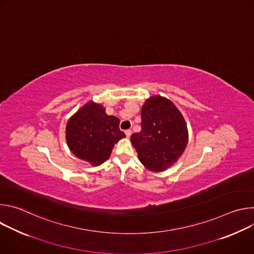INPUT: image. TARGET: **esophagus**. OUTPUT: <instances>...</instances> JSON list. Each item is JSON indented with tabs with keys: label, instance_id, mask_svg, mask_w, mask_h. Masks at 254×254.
<instances>
[{
	"label": "esophagus",
	"instance_id": "esophagus-1",
	"mask_svg": "<svg viewBox=\"0 0 254 254\" xmlns=\"http://www.w3.org/2000/svg\"><path fill=\"white\" fill-rule=\"evenodd\" d=\"M125 132H126L127 137H129V136H130V134H131V130H130V129H127Z\"/></svg>",
	"mask_w": 254,
	"mask_h": 254
}]
</instances>
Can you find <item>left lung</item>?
<instances>
[{
  "instance_id": "left-lung-1",
  "label": "left lung",
  "mask_w": 254,
  "mask_h": 254,
  "mask_svg": "<svg viewBox=\"0 0 254 254\" xmlns=\"http://www.w3.org/2000/svg\"><path fill=\"white\" fill-rule=\"evenodd\" d=\"M141 130L130 140L140 163L152 172H163L182 156L188 142L186 122L176 105L155 95L141 107Z\"/></svg>"
}]
</instances>
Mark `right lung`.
I'll return each mask as SVG.
<instances>
[{
  "label": "right lung",
  "instance_id": "1",
  "mask_svg": "<svg viewBox=\"0 0 254 254\" xmlns=\"http://www.w3.org/2000/svg\"><path fill=\"white\" fill-rule=\"evenodd\" d=\"M126 134L120 129V120L107 116L101 104L89 101L66 125V141L77 158L98 166L110 158L112 151Z\"/></svg>",
  "mask_w": 254,
  "mask_h": 254
}]
</instances>
